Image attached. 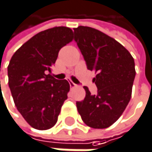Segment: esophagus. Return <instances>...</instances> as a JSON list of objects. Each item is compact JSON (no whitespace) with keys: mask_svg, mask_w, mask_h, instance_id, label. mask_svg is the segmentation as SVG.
<instances>
[{"mask_svg":"<svg viewBox=\"0 0 152 152\" xmlns=\"http://www.w3.org/2000/svg\"><path fill=\"white\" fill-rule=\"evenodd\" d=\"M69 85H70V88H76V84L74 83L73 82H69Z\"/></svg>","mask_w":152,"mask_h":152,"instance_id":"esophagus-1","label":"esophagus"}]
</instances>
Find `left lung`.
<instances>
[{"label": "left lung", "instance_id": "obj_1", "mask_svg": "<svg viewBox=\"0 0 152 152\" xmlns=\"http://www.w3.org/2000/svg\"><path fill=\"white\" fill-rule=\"evenodd\" d=\"M75 41L86 61L94 71L98 88L91 95L88 87L83 101L76 107L83 122L93 129H106L122 114L132 94L136 76L135 61L130 53L104 32L87 26L74 29Z\"/></svg>", "mask_w": 152, "mask_h": 152}]
</instances>
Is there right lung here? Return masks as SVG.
<instances>
[{
  "label": "right lung",
  "mask_w": 152,
  "mask_h": 152,
  "mask_svg": "<svg viewBox=\"0 0 152 152\" xmlns=\"http://www.w3.org/2000/svg\"><path fill=\"white\" fill-rule=\"evenodd\" d=\"M72 35V30L64 26L40 31L15 51L8 66L15 106L36 129L53 128L68 99L69 82L59 81L50 73L60 49L73 40Z\"/></svg>",
  "instance_id": "add662e5"
}]
</instances>
